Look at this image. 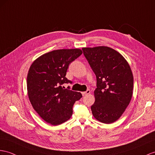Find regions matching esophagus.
<instances>
[{
    "mask_svg": "<svg viewBox=\"0 0 155 155\" xmlns=\"http://www.w3.org/2000/svg\"><path fill=\"white\" fill-rule=\"evenodd\" d=\"M90 90H87L86 91H85V92H82L81 93H82V95H83V96H85V95H88V94H89L90 93Z\"/></svg>",
    "mask_w": 155,
    "mask_h": 155,
    "instance_id": "obj_1",
    "label": "esophagus"
}]
</instances>
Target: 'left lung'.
Returning <instances> with one entry per match:
<instances>
[{
	"mask_svg": "<svg viewBox=\"0 0 155 155\" xmlns=\"http://www.w3.org/2000/svg\"><path fill=\"white\" fill-rule=\"evenodd\" d=\"M97 78L95 101L91 108L98 121L112 124L129 105L133 94L134 77L124 56L105 46L82 48Z\"/></svg>",
	"mask_w": 155,
	"mask_h": 155,
	"instance_id": "8db88e82",
	"label": "left lung"
}]
</instances>
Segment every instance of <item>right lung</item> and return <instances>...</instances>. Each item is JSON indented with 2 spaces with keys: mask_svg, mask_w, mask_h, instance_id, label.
<instances>
[{
  "mask_svg": "<svg viewBox=\"0 0 155 155\" xmlns=\"http://www.w3.org/2000/svg\"><path fill=\"white\" fill-rule=\"evenodd\" d=\"M82 53L80 48L54 50L39 56L29 68L27 89L30 103L41 118L52 126L68 120L75 102L82 97L81 93L62 86L71 84L66 78L67 69Z\"/></svg>",
  "mask_w": 155,
  "mask_h": 155,
  "instance_id": "add662e5",
  "label": "right lung"
}]
</instances>
